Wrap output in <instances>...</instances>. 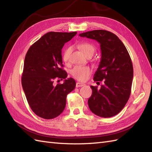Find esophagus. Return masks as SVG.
I'll return each mask as SVG.
<instances>
[{"label": "esophagus", "instance_id": "esophagus-1", "mask_svg": "<svg viewBox=\"0 0 152 152\" xmlns=\"http://www.w3.org/2000/svg\"><path fill=\"white\" fill-rule=\"evenodd\" d=\"M84 85H85L84 83H80V82H77L76 84V87L77 88V87H83L84 86Z\"/></svg>", "mask_w": 152, "mask_h": 152}]
</instances>
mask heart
Returning a JSON list of instances; mask_svg holds the SVG:
<instances>
[{
  "label": "heart",
  "instance_id": "1",
  "mask_svg": "<svg viewBox=\"0 0 152 152\" xmlns=\"http://www.w3.org/2000/svg\"><path fill=\"white\" fill-rule=\"evenodd\" d=\"M79 48L81 49L83 53L87 56L88 55H93L94 53L96 48L95 47L90 43H82L79 45ZM72 52V48L71 47H68L66 48L62 54V58L65 62H68L70 60V56ZM91 73V69L87 66L77 65L74 67L71 71V74L72 76L79 81H85L87 78V77Z\"/></svg>",
  "mask_w": 152,
  "mask_h": 152
}]
</instances>
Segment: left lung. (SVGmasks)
I'll use <instances>...</instances> for the list:
<instances>
[{"label":"left lung","instance_id":"obj_1","mask_svg":"<svg viewBox=\"0 0 152 152\" xmlns=\"http://www.w3.org/2000/svg\"><path fill=\"white\" fill-rule=\"evenodd\" d=\"M98 42L102 50L94 81H103L101 88L91 86L88 99L90 110L102 118H110L122 110L131 93L134 70L132 60L123 43L115 34L106 30H94L80 34ZM99 83V82H98Z\"/></svg>","mask_w":152,"mask_h":152}]
</instances>
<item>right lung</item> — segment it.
<instances>
[{"label": "right lung", "mask_w": 152, "mask_h": 152, "mask_svg": "<svg viewBox=\"0 0 152 152\" xmlns=\"http://www.w3.org/2000/svg\"><path fill=\"white\" fill-rule=\"evenodd\" d=\"M77 32H49L30 47L24 60L22 85L30 108L45 119L56 118L63 112L66 98L76 87L73 78L63 84H54L56 78L65 79L67 73L61 68V49Z\"/></svg>", "instance_id": "add662e5"}]
</instances>
